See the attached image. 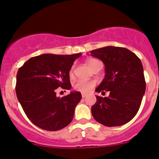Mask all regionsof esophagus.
Listing matches in <instances>:
<instances>
[{
    "label": "esophagus",
    "instance_id": "esophagus-1",
    "mask_svg": "<svg viewBox=\"0 0 159 159\" xmlns=\"http://www.w3.org/2000/svg\"><path fill=\"white\" fill-rule=\"evenodd\" d=\"M87 94H85V93H82V97L83 98H85V97H87Z\"/></svg>",
    "mask_w": 159,
    "mask_h": 159
}]
</instances>
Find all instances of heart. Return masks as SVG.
<instances>
[{"instance_id": "obj_1", "label": "heart", "mask_w": 159, "mask_h": 159, "mask_svg": "<svg viewBox=\"0 0 159 159\" xmlns=\"http://www.w3.org/2000/svg\"><path fill=\"white\" fill-rule=\"evenodd\" d=\"M99 60H95V59H88V64L89 65V67L91 68H92L95 64L96 62H98ZM72 71L73 68H71V71H70V75L72 74ZM95 86V82L94 81H91V80H78L76 83H75V89L76 91H79V92H83V93H88L89 92L92 88H94Z\"/></svg>"}]
</instances>
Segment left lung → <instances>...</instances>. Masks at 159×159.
<instances>
[{
	"label": "left lung",
	"mask_w": 159,
	"mask_h": 159,
	"mask_svg": "<svg viewBox=\"0 0 159 159\" xmlns=\"http://www.w3.org/2000/svg\"><path fill=\"white\" fill-rule=\"evenodd\" d=\"M91 55L105 65V77L95 92H110L104 98L96 95L94 119L106 127L126 124L137 114L146 91L141 60L127 48L114 46L92 50Z\"/></svg>",
	"instance_id": "obj_1"
}]
</instances>
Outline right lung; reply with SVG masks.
<instances>
[{
	"label": "right lung",
	"mask_w": 159,
	"mask_h": 159,
	"mask_svg": "<svg viewBox=\"0 0 159 159\" xmlns=\"http://www.w3.org/2000/svg\"><path fill=\"white\" fill-rule=\"evenodd\" d=\"M81 55L43 54L29 59L18 70V101L29 120L38 127L56 131L72 121L81 93L71 92L60 98L57 92L71 88L69 71Z\"/></svg>",
	"instance_id": "add662e5"
}]
</instances>
